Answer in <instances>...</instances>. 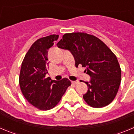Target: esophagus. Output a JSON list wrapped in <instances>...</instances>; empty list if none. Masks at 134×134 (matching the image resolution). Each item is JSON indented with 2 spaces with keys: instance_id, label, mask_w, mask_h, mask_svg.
I'll use <instances>...</instances> for the list:
<instances>
[{
  "instance_id": "obj_1",
  "label": "esophagus",
  "mask_w": 134,
  "mask_h": 134,
  "mask_svg": "<svg viewBox=\"0 0 134 134\" xmlns=\"http://www.w3.org/2000/svg\"><path fill=\"white\" fill-rule=\"evenodd\" d=\"M79 82V80H72V83L74 84V85H76V84H78Z\"/></svg>"
}]
</instances>
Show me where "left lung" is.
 I'll return each instance as SVG.
<instances>
[{
  "mask_svg": "<svg viewBox=\"0 0 134 134\" xmlns=\"http://www.w3.org/2000/svg\"><path fill=\"white\" fill-rule=\"evenodd\" d=\"M57 46L70 51L76 67H86L85 72L91 77L90 82H84L88 87L83 95L85 102L94 108L111 103L119 90L121 70L107 45L94 35L77 32L64 34Z\"/></svg>",
  "mask_w": 134,
  "mask_h": 134,
  "instance_id": "left-lung-1",
  "label": "left lung"
}]
</instances>
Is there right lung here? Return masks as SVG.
I'll return each instance as SVG.
<instances>
[{"instance_id": "1", "label": "right lung", "mask_w": 134, "mask_h": 134, "mask_svg": "<svg viewBox=\"0 0 134 134\" xmlns=\"http://www.w3.org/2000/svg\"><path fill=\"white\" fill-rule=\"evenodd\" d=\"M50 35L35 41L25 55L19 74L21 91L27 101L37 109L46 111L55 107L61 100L70 80H52L46 78L48 68V49L58 40Z\"/></svg>"}]
</instances>
